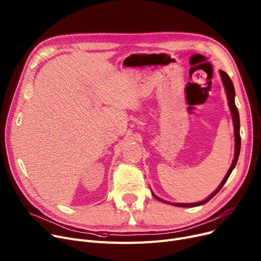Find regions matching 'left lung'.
Segmentation results:
<instances>
[{"label": "left lung", "mask_w": 261, "mask_h": 261, "mask_svg": "<svg viewBox=\"0 0 261 261\" xmlns=\"http://www.w3.org/2000/svg\"><path fill=\"white\" fill-rule=\"evenodd\" d=\"M220 75H221L222 82H223L225 91H226L228 106H229L230 112H231V115H232V120H234V131H235V158H234V160H232L230 168L228 169V171H227L226 175L224 176V179L222 180L221 184L219 185V187L217 188V190L215 191V193L212 194L206 200L198 202V203H169V204L175 205V206H179V207H195V206H199V205H203V204H205L206 202H208V201H210L214 196H216V195L219 193V191H220V189L223 187V185L225 184V182H226L227 179H228V176L230 175L232 169L235 168L236 164H237V161H238V158H239V153H240L241 139H240V120H239V113H238V110H237V108H236L235 100H234V98H235V89H234V85H232V82H231L230 78L228 77V75H227L225 72L220 71ZM153 196H154L158 200L167 203L166 201H164V200L160 199L159 197H156L154 194H153Z\"/></svg>", "instance_id": "left-lung-1"}]
</instances>
